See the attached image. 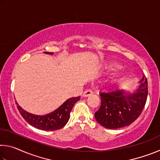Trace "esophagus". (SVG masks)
Masks as SVG:
<instances>
[{
  "mask_svg": "<svg viewBox=\"0 0 160 160\" xmlns=\"http://www.w3.org/2000/svg\"><path fill=\"white\" fill-rule=\"evenodd\" d=\"M92 94H93V92L91 90H86L85 91H84L82 96L83 97H89V96H91Z\"/></svg>",
  "mask_w": 160,
  "mask_h": 160,
  "instance_id": "34e87169",
  "label": "esophagus"
}]
</instances>
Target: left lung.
<instances>
[{
    "label": "left lung",
    "mask_w": 160,
    "mask_h": 160,
    "mask_svg": "<svg viewBox=\"0 0 160 160\" xmlns=\"http://www.w3.org/2000/svg\"><path fill=\"white\" fill-rule=\"evenodd\" d=\"M133 93L123 90L101 92V107L94 113L97 122L109 129L129 126L141 114L148 94V80L145 75Z\"/></svg>",
    "instance_id": "8db88e82"
}]
</instances>
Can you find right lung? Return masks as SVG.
Here are the masks:
<instances>
[{
	"label": "right lung",
	"mask_w": 160,
	"mask_h": 160,
	"mask_svg": "<svg viewBox=\"0 0 160 160\" xmlns=\"http://www.w3.org/2000/svg\"><path fill=\"white\" fill-rule=\"evenodd\" d=\"M45 53L48 54L53 53L52 52ZM80 98V96L70 98L54 112L44 116L32 114L22 109L17 102L16 104L21 116L31 126L42 131H56L66 126L70 118V113L72 107L75 103L79 101Z\"/></svg>",
	"instance_id": "add662e5"
}]
</instances>
